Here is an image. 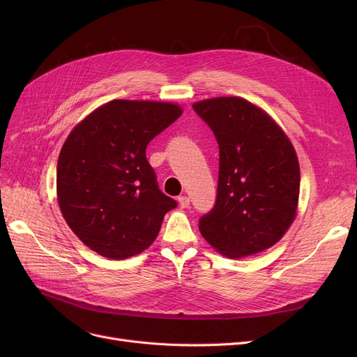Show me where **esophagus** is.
Instances as JSON below:
<instances>
[{
	"instance_id": "esophagus-1",
	"label": "esophagus",
	"mask_w": 357,
	"mask_h": 357,
	"mask_svg": "<svg viewBox=\"0 0 357 357\" xmlns=\"http://www.w3.org/2000/svg\"><path fill=\"white\" fill-rule=\"evenodd\" d=\"M178 201H179L181 208H186V207H190V198L186 197V195H181V197L178 198Z\"/></svg>"
}]
</instances>
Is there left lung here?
Here are the masks:
<instances>
[{"label": "left lung", "instance_id": "8db88e82", "mask_svg": "<svg viewBox=\"0 0 357 357\" xmlns=\"http://www.w3.org/2000/svg\"><path fill=\"white\" fill-rule=\"evenodd\" d=\"M220 147L215 205L199 231L227 257L272 248L296 215L299 163L287 135L255 104L238 97L192 105Z\"/></svg>", "mask_w": 357, "mask_h": 357}]
</instances>
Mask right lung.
<instances>
[{"mask_svg":"<svg viewBox=\"0 0 357 357\" xmlns=\"http://www.w3.org/2000/svg\"><path fill=\"white\" fill-rule=\"evenodd\" d=\"M181 114L171 102L114 100L70 131L58 160V202L70 230L93 252L120 260L158 237L178 204L159 190L146 147Z\"/></svg>","mask_w":357,"mask_h":357,"instance_id":"1","label":"right lung"}]
</instances>
